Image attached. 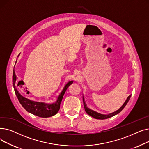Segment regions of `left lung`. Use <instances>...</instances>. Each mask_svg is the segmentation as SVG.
<instances>
[{
    "mask_svg": "<svg viewBox=\"0 0 149 149\" xmlns=\"http://www.w3.org/2000/svg\"><path fill=\"white\" fill-rule=\"evenodd\" d=\"M131 97V95H130L126 99V101H125L124 103L123 104V106L118 109V110H117L116 111L114 112H112V113H109L107 115H104V114H101L100 113H98L94 111H92L91 110V109H90L86 105V104L85 103V100H84V96H83V105H84V109H85V111L89 115L91 116L92 117H93V118H94L95 119H98V120H104V119H107V118H111V117L113 116H115L116 115H117L118 113H119L120 112H121V111L123 110V109L124 108V107L126 106V104H127L128 101H129L130 98Z\"/></svg>",
    "mask_w": 149,
    "mask_h": 149,
    "instance_id": "obj_1",
    "label": "left lung"
}]
</instances>
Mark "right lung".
I'll use <instances>...</instances> for the list:
<instances>
[{"label": "right lung", "instance_id": "right-lung-1", "mask_svg": "<svg viewBox=\"0 0 149 149\" xmlns=\"http://www.w3.org/2000/svg\"><path fill=\"white\" fill-rule=\"evenodd\" d=\"M19 56L20 54L18 55L17 57H19ZM16 63L17 60L15 61V63ZM17 79V77L15 74L14 69L13 74V83L15 95H16L20 103L25 108L27 112L39 117H42V118H48V117L52 116L57 113L60 109V103L62 101L63 97L68 88L73 83V81H68L65 86L64 88L63 89L58 96L57 97L56 101L54 103L50 104L44 102H37V101H32L23 97L17 89L16 86H15V83H16Z\"/></svg>", "mask_w": 149, "mask_h": 149}]
</instances>
